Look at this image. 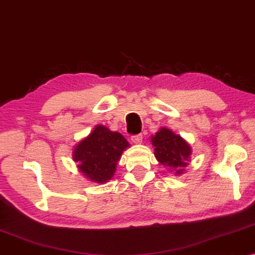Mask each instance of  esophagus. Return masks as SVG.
Returning <instances> with one entry per match:
<instances>
[{
	"label": "esophagus",
	"instance_id": "esophagus-1",
	"mask_svg": "<svg viewBox=\"0 0 255 255\" xmlns=\"http://www.w3.org/2000/svg\"><path fill=\"white\" fill-rule=\"evenodd\" d=\"M131 140H132V142H134V144H140V142L142 141V134L132 135Z\"/></svg>",
	"mask_w": 255,
	"mask_h": 255
}]
</instances>
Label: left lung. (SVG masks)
Here are the masks:
<instances>
[{
    "instance_id": "1",
    "label": "left lung",
    "mask_w": 255,
    "mask_h": 255,
    "mask_svg": "<svg viewBox=\"0 0 255 255\" xmlns=\"http://www.w3.org/2000/svg\"><path fill=\"white\" fill-rule=\"evenodd\" d=\"M154 155L162 165L169 167L173 172L181 174L186 168L191 154L190 146L168 128H162L152 137Z\"/></svg>"
}]
</instances>
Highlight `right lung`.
<instances>
[{
	"mask_svg": "<svg viewBox=\"0 0 255 255\" xmlns=\"http://www.w3.org/2000/svg\"><path fill=\"white\" fill-rule=\"evenodd\" d=\"M128 142L118 132L97 125L88 137L75 146L73 159L89 180L104 183L114 176L117 161Z\"/></svg>",
	"mask_w": 255,
	"mask_h": 255,
	"instance_id": "add662e5",
	"label": "right lung"
}]
</instances>
